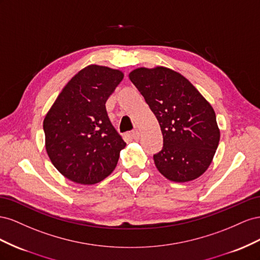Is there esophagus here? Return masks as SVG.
Returning <instances> with one entry per match:
<instances>
[{"mask_svg": "<svg viewBox=\"0 0 260 260\" xmlns=\"http://www.w3.org/2000/svg\"><path fill=\"white\" fill-rule=\"evenodd\" d=\"M129 135H131V137H132L133 139H137V138L139 137V132H138L137 129H134V131H132V132L129 133Z\"/></svg>", "mask_w": 260, "mask_h": 260, "instance_id": "1", "label": "esophagus"}]
</instances>
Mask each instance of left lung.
I'll return each instance as SVG.
<instances>
[{
	"mask_svg": "<svg viewBox=\"0 0 260 260\" xmlns=\"http://www.w3.org/2000/svg\"><path fill=\"white\" fill-rule=\"evenodd\" d=\"M128 76L160 124L163 148L153 154L158 171L176 183L204 174L220 140L210 103L187 78L171 69L138 68Z\"/></svg>",
	"mask_w": 260,
	"mask_h": 260,
	"instance_id": "8db88e82",
	"label": "left lung"
}]
</instances>
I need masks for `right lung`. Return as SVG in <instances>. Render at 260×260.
<instances>
[{
	"mask_svg": "<svg viewBox=\"0 0 260 260\" xmlns=\"http://www.w3.org/2000/svg\"><path fill=\"white\" fill-rule=\"evenodd\" d=\"M123 77V72L108 66H86L65 85L44 117L49 158L74 183H99L117 165L126 143L111 124L106 102Z\"/></svg>",
	"mask_w": 260,
	"mask_h": 260,
	"instance_id": "add662e5",
	"label": "right lung"
}]
</instances>
